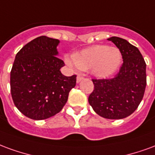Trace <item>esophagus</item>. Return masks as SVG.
<instances>
[{
  "label": "esophagus",
  "instance_id": "1",
  "mask_svg": "<svg viewBox=\"0 0 155 155\" xmlns=\"http://www.w3.org/2000/svg\"><path fill=\"white\" fill-rule=\"evenodd\" d=\"M82 80H83V77L80 76V75H78V76L77 77V83H79Z\"/></svg>",
  "mask_w": 155,
  "mask_h": 155
}]
</instances>
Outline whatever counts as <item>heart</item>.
I'll return each instance as SVG.
<instances>
[{"instance_id":"1","label":"heart","mask_w":155,"mask_h":155,"mask_svg":"<svg viewBox=\"0 0 155 155\" xmlns=\"http://www.w3.org/2000/svg\"><path fill=\"white\" fill-rule=\"evenodd\" d=\"M73 58H64L69 67L77 66L79 69H89L92 76L105 79L112 76L118 70L122 55L118 48L104 45H96L73 54Z\"/></svg>"}]
</instances>
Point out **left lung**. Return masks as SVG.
I'll list each match as a JSON object with an SVG mask.
<instances>
[{"mask_svg":"<svg viewBox=\"0 0 155 155\" xmlns=\"http://www.w3.org/2000/svg\"><path fill=\"white\" fill-rule=\"evenodd\" d=\"M121 53L123 64L112 79H93L94 90L88 102L104 118L123 119L131 115L143 99L146 87V64L140 50L127 40L110 37Z\"/></svg>","mask_w":155,"mask_h":155,"instance_id":"left-lung-1","label":"left lung"}]
</instances>
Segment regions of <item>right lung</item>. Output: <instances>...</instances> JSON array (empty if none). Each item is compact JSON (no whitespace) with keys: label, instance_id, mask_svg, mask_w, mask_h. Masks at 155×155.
<instances>
[{"label":"right lung","instance_id":"right-lung-1","mask_svg":"<svg viewBox=\"0 0 155 155\" xmlns=\"http://www.w3.org/2000/svg\"><path fill=\"white\" fill-rule=\"evenodd\" d=\"M58 39L40 36L28 43L15 55L11 72V91L15 107L33 120H45L58 113L69 91L76 86V75L66 77L60 68Z\"/></svg>","mask_w":155,"mask_h":155}]
</instances>
